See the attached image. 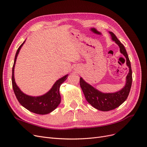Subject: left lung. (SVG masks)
<instances>
[{"label": "left lung", "mask_w": 147, "mask_h": 147, "mask_svg": "<svg viewBox=\"0 0 147 147\" xmlns=\"http://www.w3.org/2000/svg\"><path fill=\"white\" fill-rule=\"evenodd\" d=\"M110 33L112 36L113 40L119 45L120 52L126 58V64L129 67V71L126 77L125 86L120 91L115 92V93L104 94L92 87L83 80L82 78H80V87L86 101L96 109L102 111L114 110L124 102L129 94L132 83V68H131L130 62L125 46L113 32H110Z\"/></svg>", "instance_id": "1"}]
</instances>
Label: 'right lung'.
<instances>
[{
    "label": "right lung",
    "instance_id": "add662e5",
    "mask_svg": "<svg viewBox=\"0 0 147 147\" xmlns=\"http://www.w3.org/2000/svg\"><path fill=\"white\" fill-rule=\"evenodd\" d=\"M23 42L18 48L15 57L14 63L12 67V83L14 94L20 104L30 111L37 114H46L55 110L61 102V95L59 88L67 79L68 75L64 76L57 80L53 84L51 89L46 94L40 96H31L23 93L15 83L14 79V67L17 57L21 46L24 43Z\"/></svg>",
    "mask_w": 147,
    "mask_h": 147
}]
</instances>
